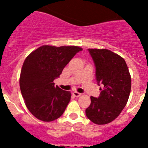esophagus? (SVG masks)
Returning <instances> with one entry per match:
<instances>
[{
	"label": "esophagus",
	"instance_id": "obj_1",
	"mask_svg": "<svg viewBox=\"0 0 148 148\" xmlns=\"http://www.w3.org/2000/svg\"><path fill=\"white\" fill-rule=\"evenodd\" d=\"M73 94H74V97H80V96H81L80 93L77 92V91H74V92H73Z\"/></svg>",
	"mask_w": 148,
	"mask_h": 148
}]
</instances>
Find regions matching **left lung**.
Here are the masks:
<instances>
[{"mask_svg":"<svg viewBox=\"0 0 148 148\" xmlns=\"http://www.w3.org/2000/svg\"><path fill=\"white\" fill-rule=\"evenodd\" d=\"M96 69V80L101 93L90 97V105L86 109L87 117L97 125L112 122L120 114L128 100L131 78L125 61L108 49H88Z\"/></svg>","mask_w":148,"mask_h":148,"instance_id":"left-lung-1","label":"left lung"}]
</instances>
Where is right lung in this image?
Masks as SVG:
<instances>
[{
  "label": "right lung",
  "instance_id": "add662e5",
  "mask_svg": "<svg viewBox=\"0 0 148 148\" xmlns=\"http://www.w3.org/2000/svg\"><path fill=\"white\" fill-rule=\"evenodd\" d=\"M82 50L74 46H42L25 60L20 88L26 107L37 119L51 122L62 115L71 94L54 86V80L60 77L65 66Z\"/></svg>",
  "mask_w": 148,
  "mask_h": 148
}]
</instances>
